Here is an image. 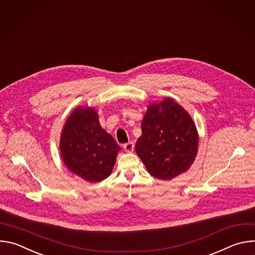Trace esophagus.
Listing matches in <instances>:
<instances>
[{
    "mask_svg": "<svg viewBox=\"0 0 255 255\" xmlns=\"http://www.w3.org/2000/svg\"><path fill=\"white\" fill-rule=\"evenodd\" d=\"M134 147H135V145H134L133 142H128V143H125V144L123 145V148H124L125 151H127V152H132V151L134 150Z\"/></svg>",
    "mask_w": 255,
    "mask_h": 255,
    "instance_id": "obj_1",
    "label": "esophagus"
}]
</instances>
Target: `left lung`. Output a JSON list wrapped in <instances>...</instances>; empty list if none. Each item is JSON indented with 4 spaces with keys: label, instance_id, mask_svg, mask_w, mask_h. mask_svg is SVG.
<instances>
[{
    "label": "left lung",
    "instance_id": "1",
    "mask_svg": "<svg viewBox=\"0 0 255 255\" xmlns=\"http://www.w3.org/2000/svg\"><path fill=\"white\" fill-rule=\"evenodd\" d=\"M141 129L136 153L152 176L172 179L193 164L199 143L197 128L188 112L173 100L151 104Z\"/></svg>",
    "mask_w": 255,
    "mask_h": 255
}]
</instances>
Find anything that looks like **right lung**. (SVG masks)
Here are the masks:
<instances>
[{"mask_svg":"<svg viewBox=\"0 0 255 255\" xmlns=\"http://www.w3.org/2000/svg\"><path fill=\"white\" fill-rule=\"evenodd\" d=\"M120 146L100 125L92 108H78L68 117L60 138V153L67 168L97 183L112 172Z\"/></svg>","mask_w":255,"mask_h":255,"instance_id":"1","label":"right lung"}]
</instances>
